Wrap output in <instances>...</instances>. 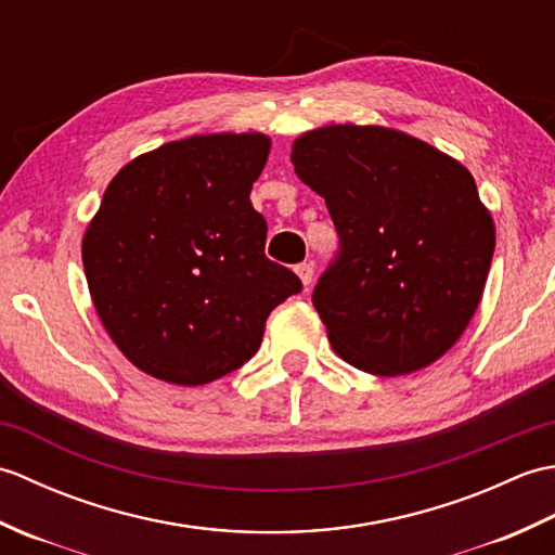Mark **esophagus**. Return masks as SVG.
I'll return each mask as SVG.
<instances>
[{
  "mask_svg": "<svg viewBox=\"0 0 555 555\" xmlns=\"http://www.w3.org/2000/svg\"><path fill=\"white\" fill-rule=\"evenodd\" d=\"M296 274L300 276V281H302V286L308 288L312 281H314V267H312V262H302V264H298L296 267Z\"/></svg>",
  "mask_w": 555,
  "mask_h": 555,
  "instance_id": "obj_1",
  "label": "esophagus"
}]
</instances>
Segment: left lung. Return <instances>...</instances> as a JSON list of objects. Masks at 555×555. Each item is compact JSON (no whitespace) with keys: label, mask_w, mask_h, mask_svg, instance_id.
I'll return each instance as SVG.
<instances>
[{"label":"left lung","mask_w":555,"mask_h":555,"mask_svg":"<svg viewBox=\"0 0 555 555\" xmlns=\"http://www.w3.org/2000/svg\"><path fill=\"white\" fill-rule=\"evenodd\" d=\"M338 233L312 293L334 350L379 376L427 367L473 320L493 221L463 164L379 126H326L293 145Z\"/></svg>","instance_id":"left-lung-1"}]
</instances>
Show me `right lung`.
<instances>
[{
  "mask_svg": "<svg viewBox=\"0 0 555 555\" xmlns=\"http://www.w3.org/2000/svg\"><path fill=\"white\" fill-rule=\"evenodd\" d=\"M259 133L193 135L114 176L82 238L92 302L138 370L199 386L243 367L302 281L264 255Z\"/></svg>",
  "mask_w": 555,
  "mask_h": 555,
  "instance_id": "1",
  "label": "right lung"
}]
</instances>
